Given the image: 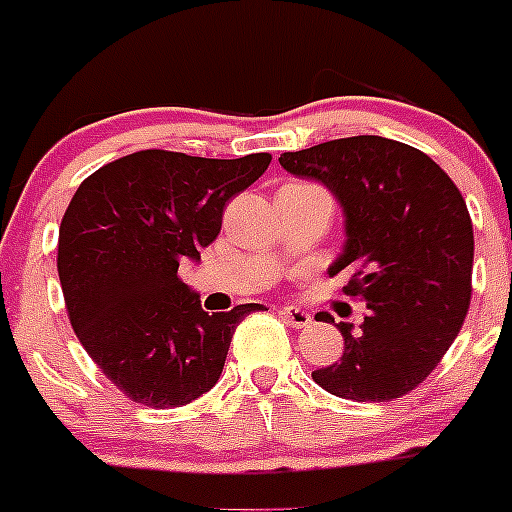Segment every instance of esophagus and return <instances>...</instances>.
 I'll use <instances>...</instances> for the list:
<instances>
[{
    "mask_svg": "<svg viewBox=\"0 0 512 512\" xmlns=\"http://www.w3.org/2000/svg\"><path fill=\"white\" fill-rule=\"evenodd\" d=\"M282 317H285V322L294 329H302V327H309V324H312V317H309V312L294 307V304H287V307H282Z\"/></svg>",
    "mask_w": 512,
    "mask_h": 512,
    "instance_id": "1",
    "label": "esophagus"
}]
</instances>
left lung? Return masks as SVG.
Wrapping results in <instances>:
<instances>
[{
  "instance_id": "1",
  "label": "left lung",
  "mask_w": 512,
  "mask_h": 512,
  "mask_svg": "<svg viewBox=\"0 0 512 512\" xmlns=\"http://www.w3.org/2000/svg\"><path fill=\"white\" fill-rule=\"evenodd\" d=\"M280 165L337 198L347 240L329 275L354 272L344 292L369 309L359 327L337 324L342 359L312 379L339 399H399L436 369L471 304L473 225L461 190L426 153L381 136L282 153Z\"/></svg>"
}]
</instances>
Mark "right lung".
Instances as JSON below:
<instances>
[{
  "mask_svg": "<svg viewBox=\"0 0 512 512\" xmlns=\"http://www.w3.org/2000/svg\"><path fill=\"white\" fill-rule=\"evenodd\" d=\"M270 160L138 151L98 168L71 198L56 257L66 312L98 369L136 404L173 409L218 384L235 327L257 304L208 314L178 267L200 262L227 200Z\"/></svg>",
  "mask_w": 512,
  "mask_h": 512,
  "instance_id": "1",
  "label": "right lung"
}]
</instances>
